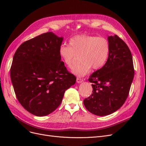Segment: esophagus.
<instances>
[{"label":"esophagus","mask_w":146,"mask_h":146,"mask_svg":"<svg viewBox=\"0 0 146 146\" xmlns=\"http://www.w3.org/2000/svg\"><path fill=\"white\" fill-rule=\"evenodd\" d=\"M77 83H82V82H83V79H82V78H77Z\"/></svg>","instance_id":"1"}]
</instances>
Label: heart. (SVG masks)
I'll return each instance as SVG.
<instances>
[{
	"instance_id": "1",
	"label": "heart",
	"mask_w": 146,
	"mask_h": 146,
	"mask_svg": "<svg viewBox=\"0 0 146 146\" xmlns=\"http://www.w3.org/2000/svg\"><path fill=\"white\" fill-rule=\"evenodd\" d=\"M69 45H61L58 54L69 68L72 67L80 56L82 62L72 69V72L78 77L85 76L90 72L91 68L94 70L102 68L110 53V42L104 37L79 35L70 38Z\"/></svg>"
}]
</instances>
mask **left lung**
Here are the masks:
<instances>
[{
    "label": "left lung",
    "mask_w": 146,
    "mask_h": 146,
    "mask_svg": "<svg viewBox=\"0 0 146 146\" xmlns=\"http://www.w3.org/2000/svg\"><path fill=\"white\" fill-rule=\"evenodd\" d=\"M110 53L101 69L92 73V94L83 100L85 108L97 116L116 111L125 102L134 77L133 58L129 47L117 35L108 36Z\"/></svg>",
    "instance_id": "1"
}]
</instances>
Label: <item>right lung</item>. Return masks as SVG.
Masks as SVG:
<instances>
[{
    "label": "right lung",
    "mask_w": 146,
    "mask_h": 146,
    "mask_svg": "<svg viewBox=\"0 0 146 146\" xmlns=\"http://www.w3.org/2000/svg\"><path fill=\"white\" fill-rule=\"evenodd\" d=\"M63 40L52 32L43 33L23 42L13 56L10 77L16 98L33 115L55 111L76 82L60 58Z\"/></svg>",
    "instance_id": "obj_1"
}]
</instances>
